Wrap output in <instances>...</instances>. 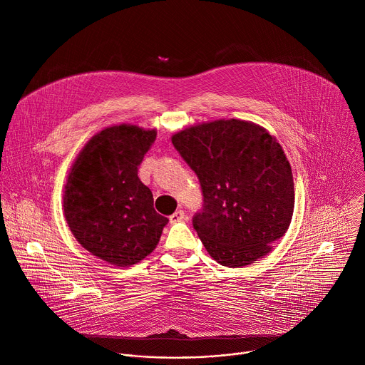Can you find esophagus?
<instances>
[{
  "label": "esophagus",
  "mask_w": 365,
  "mask_h": 365,
  "mask_svg": "<svg viewBox=\"0 0 365 365\" xmlns=\"http://www.w3.org/2000/svg\"><path fill=\"white\" fill-rule=\"evenodd\" d=\"M185 220V212L183 211H176L175 214L170 215V222L172 224H176V222H180Z\"/></svg>",
  "instance_id": "obj_1"
}]
</instances>
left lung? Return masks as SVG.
<instances>
[{"label":"left lung","mask_w":365,"mask_h":365,"mask_svg":"<svg viewBox=\"0 0 365 365\" xmlns=\"http://www.w3.org/2000/svg\"><path fill=\"white\" fill-rule=\"evenodd\" d=\"M172 143L200 182L203 210L193 228L207 254L234 269L267 255L294 210L292 168L276 137L230 118L183 128Z\"/></svg>","instance_id":"1"}]
</instances>
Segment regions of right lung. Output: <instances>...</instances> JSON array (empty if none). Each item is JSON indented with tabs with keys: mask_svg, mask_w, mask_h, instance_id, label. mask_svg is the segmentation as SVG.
<instances>
[{
	"mask_svg": "<svg viewBox=\"0 0 365 365\" xmlns=\"http://www.w3.org/2000/svg\"><path fill=\"white\" fill-rule=\"evenodd\" d=\"M155 131L120 124L98 131L82 147L63 190V214L76 241L92 255L130 267L158 247L169 222L153 207L138 179Z\"/></svg>",
	"mask_w": 365,
	"mask_h": 365,
	"instance_id": "right-lung-1",
	"label": "right lung"
}]
</instances>
